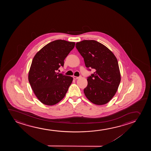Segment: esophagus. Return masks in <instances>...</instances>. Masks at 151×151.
<instances>
[{"instance_id": "34e87169", "label": "esophagus", "mask_w": 151, "mask_h": 151, "mask_svg": "<svg viewBox=\"0 0 151 151\" xmlns=\"http://www.w3.org/2000/svg\"><path fill=\"white\" fill-rule=\"evenodd\" d=\"M79 78H80V77L74 76H73V78L74 79H77Z\"/></svg>"}]
</instances>
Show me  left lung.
Here are the masks:
<instances>
[{
  "label": "left lung",
  "instance_id": "left-lung-1",
  "mask_svg": "<svg viewBox=\"0 0 151 151\" xmlns=\"http://www.w3.org/2000/svg\"><path fill=\"white\" fill-rule=\"evenodd\" d=\"M76 47L83 58L88 70L94 69L88 77V85L83 90L86 96L92 103L103 105L115 95L121 81L118 60L112 52L95 40H83Z\"/></svg>",
  "mask_w": 151,
  "mask_h": 151
}]
</instances>
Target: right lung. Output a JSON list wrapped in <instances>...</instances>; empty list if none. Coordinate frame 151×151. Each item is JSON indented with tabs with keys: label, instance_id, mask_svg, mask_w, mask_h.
Wrapping results in <instances>:
<instances>
[{
	"label": "right lung",
	"instance_id": "obj_1",
	"mask_svg": "<svg viewBox=\"0 0 151 151\" xmlns=\"http://www.w3.org/2000/svg\"><path fill=\"white\" fill-rule=\"evenodd\" d=\"M75 43L57 40L40 50L33 58L28 80L36 96L41 103L52 106L64 98L72 83V77L57 73Z\"/></svg>",
	"mask_w": 151,
	"mask_h": 151
}]
</instances>
